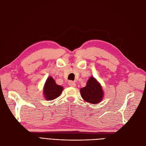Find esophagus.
Returning a JSON list of instances; mask_svg holds the SVG:
<instances>
[{
  "mask_svg": "<svg viewBox=\"0 0 146 146\" xmlns=\"http://www.w3.org/2000/svg\"><path fill=\"white\" fill-rule=\"evenodd\" d=\"M68 84H69V85L70 86H76V83L72 82V81H69Z\"/></svg>",
  "mask_w": 146,
  "mask_h": 146,
  "instance_id": "1",
  "label": "esophagus"
}]
</instances>
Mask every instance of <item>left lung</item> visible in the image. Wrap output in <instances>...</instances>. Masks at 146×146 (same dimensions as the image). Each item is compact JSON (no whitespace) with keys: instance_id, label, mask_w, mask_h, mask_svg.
<instances>
[{"instance_id":"left-lung-1","label":"left lung","mask_w":146,"mask_h":146,"mask_svg":"<svg viewBox=\"0 0 146 146\" xmlns=\"http://www.w3.org/2000/svg\"><path fill=\"white\" fill-rule=\"evenodd\" d=\"M82 98L91 104H98L102 99L104 91L100 83L91 77L87 82L86 86L80 89Z\"/></svg>"}]
</instances>
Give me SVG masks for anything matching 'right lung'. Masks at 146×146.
<instances>
[{
	"mask_svg": "<svg viewBox=\"0 0 146 146\" xmlns=\"http://www.w3.org/2000/svg\"><path fill=\"white\" fill-rule=\"evenodd\" d=\"M63 90V88L56 85L54 78L50 77L46 82L44 87V94L46 99L54 100L60 95Z\"/></svg>",
	"mask_w": 146,
	"mask_h": 146,
	"instance_id": "right-lung-1",
	"label": "right lung"
}]
</instances>
